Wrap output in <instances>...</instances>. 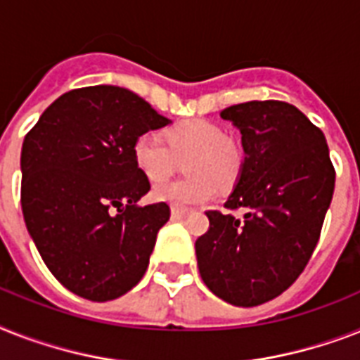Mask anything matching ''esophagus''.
<instances>
[{"label":"esophagus","mask_w":360,"mask_h":360,"mask_svg":"<svg viewBox=\"0 0 360 360\" xmlns=\"http://www.w3.org/2000/svg\"><path fill=\"white\" fill-rule=\"evenodd\" d=\"M188 214V209H179V207H172V218L174 220H181Z\"/></svg>","instance_id":"34e87169"}]
</instances>
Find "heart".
Here are the masks:
<instances>
[{
    "label": "heart",
    "instance_id": "1",
    "mask_svg": "<svg viewBox=\"0 0 360 360\" xmlns=\"http://www.w3.org/2000/svg\"><path fill=\"white\" fill-rule=\"evenodd\" d=\"M165 139L168 146L155 134H142L134 140L133 159L139 170L151 183H160L174 174L177 157L192 153L186 170L195 177L155 186L157 201L179 209L207 203L216 198L220 183H229L238 174L240 150L224 136L218 125L203 120H185L166 129Z\"/></svg>",
    "mask_w": 360,
    "mask_h": 360
}]
</instances>
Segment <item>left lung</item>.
<instances>
[{"label":"left lung","instance_id":"8db88e82","mask_svg":"<svg viewBox=\"0 0 360 360\" xmlns=\"http://www.w3.org/2000/svg\"><path fill=\"white\" fill-rule=\"evenodd\" d=\"M242 134L244 160L226 201L195 240L201 279L236 307L270 302L296 281L316 248L335 190L326 136L285 101H248L220 112Z\"/></svg>","mask_w":360,"mask_h":360}]
</instances>
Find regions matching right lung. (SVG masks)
<instances>
[{
  "instance_id": "add662e5",
  "label": "right lung",
  "mask_w": 360,
  "mask_h": 360,
  "mask_svg": "<svg viewBox=\"0 0 360 360\" xmlns=\"http://www.w3.org/2000/svg\"><path fill=\"white\" fill-rule=\"evenodd\" d=\"M170 124L131 90L98 84L55 99L23 140V220L70 292L109 302L144 277L170 207L136 205L150 181L133 144Z\"/></svg>"
}]
</instances>
